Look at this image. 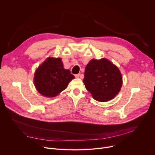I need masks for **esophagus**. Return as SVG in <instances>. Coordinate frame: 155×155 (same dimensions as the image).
I'll use <instances>...</instances> for the list:
<instances>
[{
	"instance_id": "esophagus-1",
	"label": "esophagus",
	"mask_w": 155,
	"mask_h": 155,
	"mask_svg": "<svg viewBox=\"0 0 155 155\" xmlns=\"http://www.w3.org/2000/svg\"><path fill=\"white\" fill-rule=\"evenodd\" d=\"M80 76H81L80 74H76V75H75V77L76 78H79V77H80Z\"/></svg>"
}]
</instances>
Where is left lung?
<instances>
[{
    "label": "left lung",
    "instance_id": "1",
    "mask_svg": "<svg viewBox=\"0 0 155 155\" xmlns=\"http://www.w3.org/2000/svg\"><path fill=\"white\" fill-rule=\"evenodd\" d=\"M83 81L94 99L106 102L120 91L122 76L118 68L108 60L92 59L86 66Z\"/></svg>",
    "mask_w": 155,
    "mask_h": 155
}]
</instances>
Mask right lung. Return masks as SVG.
Wrapping results in <instances>:
<instances>
[{
	"label": "right lung",
	"mask_w": 155,
	"mask_h": 155,
	"mask_svg": "<svg viewBox=\"0 0 155 155\" xmlns=\"http://www.w3.org/2000/svg\"><path fill=\"white\" fill-rule=\"evenodd\" d=\"M74 78L69 70L64 69L61 58H48L36 70L34 84L42 96L53 97L66 89Z\"/></svg>",
	"instance_id": "add662e5"
}]
</instances>
